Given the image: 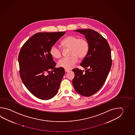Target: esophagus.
<instances>
[{"label": "esophagus", "instance_id": "esophagus-1", "mask_svg": "<svg viewBox=\"0 0 135 135\" xmlns=\"http://www.w3.org/2000/svg\"><path fill=\"white\" fill-rule=\"evenodd\" d=\"M65 71L66 72H68L69 71V70L68 69H65Z\"/></svg>", "mask_w": 135, "mask_h": 135}]
</instances>
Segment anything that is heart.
<instances>
[{
	"instance_id": "obj_1",
	"label": "heart",
	"mask_w": 135,
	"mask_h": 135,
	"mask_svg": "<svg viewBox=\"0 0 135 135\" xmlns=\"http://www.w3.org/2000/svg\"><path fill=\"white\" fill-rule=\"evenodd\" d=\"M62 47L65 49H70L69 55L71 56L64 57L58 62V66L69 69L73 68L74 65L80 59H83L88 54L89 46L88 42L84 38H79L75 36H69L62 40ZM50 53L52 56L59 59L62 56V50L56 45L51 47Z\"/></svg>"
}]
</instances>
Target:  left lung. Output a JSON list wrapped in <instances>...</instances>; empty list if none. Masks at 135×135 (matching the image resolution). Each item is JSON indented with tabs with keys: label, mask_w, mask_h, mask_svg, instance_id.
<instances>
[{
	"label": "left lung",
	"mask_w": 135,
	"mask_h": 135,
	"mask_svg": "<svg viewBox=\"0 0 135 135\" xmlns=\"http://www.w3.org/2000/svg\"><path fill=\"white\" fill-rule=\"evenodd\" d=\"M74 31L85 36L89 49L80 64L86 70L73 69L75 76L72 84L77 93L89 97L99 90L108 77L112 65L110 47L106 39L93 30Z\"/></svg>",
	"instance_id": "left-lung-1"
}]
</instances>
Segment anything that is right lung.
I'll use <instances>...</instances> for the list:
<instances>
[{
  "mask_svg": "<svg viewBox=\"0 0 135 135\" xmlns=\"http://www.w3.org/2000/svg\"><path fill=\"white\" fill-rule=\"evenodd\" d=\"M65 33H37L25 43L18 55L23 83L31 93L42 100L50 99L57 93L65 73L63 68L55 67L56 63L50 53L51 47Z\"/></svg>",
  "mask_w": 135,
  "mask_h": 135,
  "instance_id": "obj_1",
  "label": "right lung"
}]
</instances>
